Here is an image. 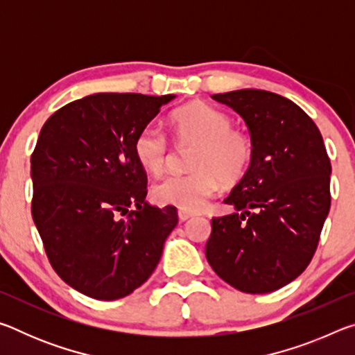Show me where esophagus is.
<instances>
[{"instance_id":"esophagus-1","label":"esophagus","mask_w":355,"mask_h":355,"mask_svg":"<svg viewBox=\"0 0 355 355\" xmlns=\"http://www.w3.org/2000/svg\"><path fill=\"white\" fill-rule=\"evenodd\" d=\"M192 216H194V213L184 211V209H178V219L180 220H188L189 218H192Z\"/></svg>"}]
</instances>
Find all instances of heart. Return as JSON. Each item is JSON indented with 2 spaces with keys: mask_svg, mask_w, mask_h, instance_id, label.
<instances>
[{
  "mask_svg": "<svg viewBox=\"0 0 355 355\" xmlns=\"http://www.w3.org/2000/svg\"><path fill=\"white\" fill-rule=\"evenodd\" d=\"M173 133L182 146L192 150L188 175H172L156 183L152 197L156 203L197 211L218 194L220 184L238 183L252 163L254 146L241 130L232 128V119L216 107L194 101L172 114ZM137 163L148 173L161 175L171 161V144L156 125H147L133 144Z\"/></svg>",
  "mask_w": 355,
  "mask_h": 355,
  "instance_id": "b5f03b06",
  "label": "heart"
}]
</instances>
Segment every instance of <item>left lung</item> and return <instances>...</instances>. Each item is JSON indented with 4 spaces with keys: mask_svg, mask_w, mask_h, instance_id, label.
Returning a JSON list of instances; mask_svg holds the SVG:
<instances>
[{
    "mask_svg": "<svg viewBox=\"0 0 355 355\" xmlns=\"http://www.w3.org/2000/svg\"><path fill=\"white\" fill-rule=\"evenodd\" d=\"M248 125L254 156L224 200L235 213L213 218L205 255L236 290L263 294L304 272L330 209V159L307 114L282 95L241 89L211 95Z\"/></svg>",
    "mask_w": 355,
    "mask_h": 355,
    "instance_id": "1",
    "label": "left lung"
}]
</instances>
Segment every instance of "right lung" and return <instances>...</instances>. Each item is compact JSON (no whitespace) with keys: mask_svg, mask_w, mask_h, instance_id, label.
Masks as SVG:
<instances>
[{"mask_svg":"<svg viewBox=\"0 0 355 355\" xmlns=\"http://www.w3.org/2000/svg\"><path fill=\"white\" fill-rule=\"evenodd\" d=\"M175 95L94 94L62 106L31 155V213L65 284L98 300L128 296L152 275L178 222L146 202L133 144Z\"/></svg>","mask_w":355,"mask_h":355,"instance_id":"obj_1","label":"right lung"}]
</instances>
